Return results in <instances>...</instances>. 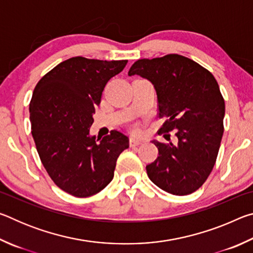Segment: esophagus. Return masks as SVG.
<instances>
[{
  "mask_svg": "<svg viewBox=\"0 0 253 253\" xmlns=\"http://www.w3.org/2000/svg\"><path fill=\"white\" fill-rule=\"evenodd\" d=\"M142 144V140L140 139H138V138H134V137H130V139H129V145L131 147H134V146H138V145H140Z\"/></svg>",
  "mask_w": 253,
  "mask_h": 253,
  "instance_id": "obj_1",
  "label": "esophagus"
}]
</instances>
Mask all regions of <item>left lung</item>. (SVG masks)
Listing matches in <instances>:
<instances>
[{
    "label": "left lung",
    "instance_id": "8db88e82",
    "mask_svg": "<svg viewBox=\"0 0 253 253\" xmlns=\"http://www.w3.org/2000/svg\"><path fill=\"white\" fill-rule=\"evenodd\" d=\"M134 75L155 88L158 117L165 118L158 134L175 130L176 136L175 144L153 140L158 156L146 166L148 177L168 193H193L212 172L224 131L225 105L217 81L198 62L175 53L137 60L128 71Z\"/></svg>",
    "mask_w": 253,
    "mask_h": 253
}]
</instances>
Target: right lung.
<instances>
[{"mask_svg": "<svg viewBox=\"0 0 253 253\" xmlns=\"http://www.w3.org/2000/svg\"><path fill=\"white\" fill-rule=\"evenodd\" d=\"M127 62L74 57L55 66L34 88L29 109L37 151L55 185L76 198L104 190L118 156L129 147L121 131L111 130L99 142L89 135L106 84Z\"/></svg>", "mask_w": 253, "mask_h": 253, "instance_id": "right-lung-1", "label": "right lung"}]
</instances>
